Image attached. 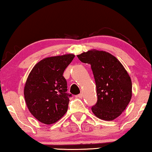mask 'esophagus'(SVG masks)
Here are the masks:
<instances>
[{"label":"esophagus","mask_w":152,"mask_h":152,"mask_svg":"<svg viewBox=\"0 0 152 152\" xmlns=\"http://www.w3.org/2000/svg\"><path fill=\"white\" fill-rule=\"evenodd\" d=\"M83 93H80L79 95H77V97H78V98H83Z\"/></svg>","instance_id":"34e87169"}]
</instances>
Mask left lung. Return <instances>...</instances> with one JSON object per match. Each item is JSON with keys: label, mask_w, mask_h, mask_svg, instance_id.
I'll return each mask as SVG.
<instances>
[{"label": "left lung", "mask_w": 152, "mask_h": 152, "mask_svg": "<svg viewBox=\"0 0 152 152\" xmlns=\"http://www.w3.org/2000/svg\"><path fill=\"white\" fill-rule=\"evenodd\" d=\"M91 65L97 88V102L91 108L103 120H113L124 112L132 97V82L128 72L116 57L95 49L77 55Z\"/></svg>", "instance_id": "1"}]
</instances>
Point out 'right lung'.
Segmentation results:
<instances>
[{
    "label": "right lung",
    "instance_id": "add662e5",
    "mask_svg": "<svg viewBox=\"0 0 152 152\" xmlns=\"http://www.w3.org/2000/svg\"><path fill=\"white\" fill-rule=\"evenodd\" d=\"M75 55L66 54L47 57L35 65L24 86V97L31 114L46 124L55 123L66 114L69 97L63 76Z\"/></svg>",
    "mask_w": 152,
    "mask_h": 152
}]
</instances>
